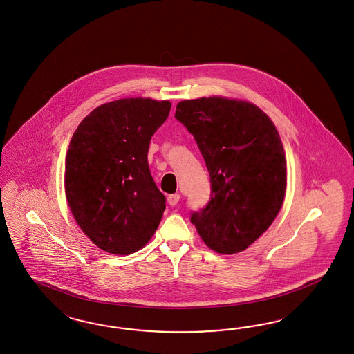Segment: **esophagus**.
<instances>
[{
    "label": "esophagus",
    "instance_id": "esophagus-1",
    "mask_svg": "<svg viewBox=\"0 0 354 354\" xmlns=\"http://www.w3.org/2000/svg\"><path fill=\"white\" fill-rule=\"evenodd\" d=\"M179 200H180V194L179 193H174V194H170L167 197V201H169V204L171 205V206H175V205L178 204Z\"/></svg>",
    "mask_w": 354,
    "mask_h": 354
}]
</instances>
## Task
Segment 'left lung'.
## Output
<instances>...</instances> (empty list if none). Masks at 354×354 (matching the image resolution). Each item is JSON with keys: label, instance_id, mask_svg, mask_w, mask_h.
Wrapping results in <instances>:
<instances>
[{"label": "left lung", "instance_id": "left-lung-1", "mask_svg": "<svg viewBox=\"0 0 354 354\" xmlns=\"http://www.w3.org/2000/svg\"><path fill=\"white\" fill-rule=\"evenodd\" d=\"M175 118L204 156L212 200L191 216L205 245L219 254L245 250L275 221L287 189V161L278 129L244 100H183Z\"/></svg>", "mask_w": 354, "mask_h": 354}]
</instances>
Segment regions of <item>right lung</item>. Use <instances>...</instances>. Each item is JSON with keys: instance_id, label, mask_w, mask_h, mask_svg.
I'll use <instances>...</instances> for the list:
<instances>
[{"instance_id": "obj_1", "label": "right lung", "mask_w": 354, "mask_h": 354, "mask_svg": "<svg viewBox=\"0 0 354 354\" xmlns=\"http://www.w3.org/2000/svg\"><path fill=\"white\" fill-rule=\"evenodd\" d=\"M169 100L120 98L92 110L66 153L64 193L80 230L111 254L148 244L166 197L148 166L149 142L170 114Z\"/></svg>"}]
</instances>
